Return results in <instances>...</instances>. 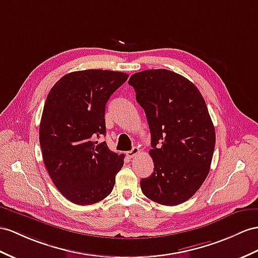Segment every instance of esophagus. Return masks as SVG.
<instances>
[{
	"label": "esophagus",
	"mask_w": 258,
	"mask_h": 258,
	"mask_svg": "<svg viewBox=\"0 0 258 258\" xmlns=\"http://www.w3.org/2000/svg\"><path fill=\"white\" fill-rule=\"evenodd\" d=\"M138 154H140V149H138L137 147H134L132 150L127 151L126 156H127L128 158H134V157H135L136 155H138Z\"/></svg>",
	"instance_id": "obj_1"
}]
</instances>
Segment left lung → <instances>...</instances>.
<instances>
[{
    "label": "left lung",
    "instance_id": "left-lung-1",
    "mask_svg": "<svg viewBox=\"0 0 258 258\" xmlns=\"http://www.w3.org/2000/svg\"><path fill=\"white\" fill-rule=\"evenodd\" d=\"M128 84L146 113L154 172L142 179L144 195L175 206L189 200L206 179L216 133L206 102L187 78L169 70L135 73Z\"/></svg>",
    "mask_w": 258,
    "mask_h": 258
}]
</instances>
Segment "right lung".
I'll return each instance as SVG.
<instances>
[{"instance_id":"obj_1","label":"right lung","mask_w":258,"mask_h":258,"mask_svg":"<svg viewBox=\"0 0 258 258\" xmlns=\"http://www.w3.org/2000/svg\"><path fill=\"white\" fill-rule=\"evenodd\" d=\"M127 77L107 70L72 72L48 94L39 127L43 162L55 187L76 205L107 197L123 167L124 155L99 138L105 135V104Z\"/></svg>"}]
</instances>
